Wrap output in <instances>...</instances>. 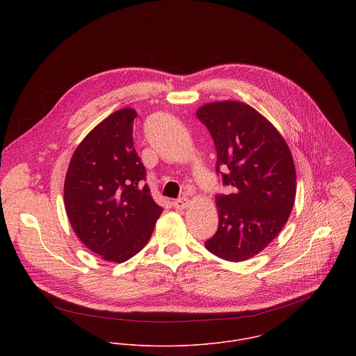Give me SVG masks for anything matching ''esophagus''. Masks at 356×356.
Segmentation results:
<instances>
[{
	"label": "esophagus",
	"instance_id": "obj_1",
	"mask_svg": "<svg viewBox=\"0 0 356 356\" xmlns=\"http://www.w3.org/2000/svg\"><path fill=\"white\" fill-rule=\"evenodd\" d=\"M188 205H189V200L186 197H181V199H177V200L172 202V207L175 209H179V211L188 208Z\"/></svg>",
	"mask_w": 356,
	"mask_h": 356
}]
</instances>
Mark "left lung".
Listing matches in <instances>:
<instances>
[{
	"mask_svg": "<svg viewBox=\"0 0 356 356\" xmlns=\"http://www.w3.org/2000/svg\"><path fill=\"white\" fill-rule=\"evenodd\" d=\"M212 136L216 174L229 195H216L218 230L205 241L211 254L243 261L261 252L282 230L295 204L296 170L278 130L240 102H209L196 112ZM229 168L227 175L220 167Z\"/></svg>",
	"mask_w": 356,
	"mask_h": 356,
	"instance_id": "8db88e82",
	"label": "left lung"
}]
</instances>
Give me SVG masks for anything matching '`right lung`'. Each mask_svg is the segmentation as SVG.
<instances>
[{
	"mask_svg": "<svg viewBox=\"0 0 356 356\" xmlns=\"http://www.w3.org/2000/svg\"><path fill=\"white\" fill-rule=\"evenodd\" d=\"M137 112L123 108L97 124L78 145L64 181V205L86 248L104 260L122 263L149 241L163 208L144 181L136 152Z\"/></svg>",
	"mask_w": 356,
	"mask_h": 356,
	"instance_id": "obj_1",
	"label": "right lung"
}]
</instances>
